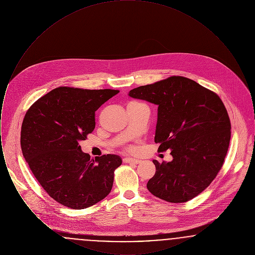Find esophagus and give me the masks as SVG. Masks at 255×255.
Returning a JSON list of instances; mask_svg holds the SVG:
<instances>
[{"instance_id": "34e87169", "label": "esophagus", "mask_w": 255, "mask_h": 255, "mask_svg": "<svg viewBox=\"0 0 255 255\" xmlns=\"http://www.w3.org/2000/svg\"><path fill=\"white\" fill-rule=\"evenodd\" d=\"M123 161H124V162H126V163H135V164H137V163H140V162H141V160H140V159L133 158H123Z\"/></svg>"}]
</instances>
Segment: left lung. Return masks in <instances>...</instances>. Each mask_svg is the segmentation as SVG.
<instances>
[{"mask_svg": "<svg viewBox=\"0 0 255 255\" xmlns=\"http://www.w3.org/2000/svg\"><path fill=\"white\" fill-rule=\"evenodd\" d=\"M129 97L158 105L155 142L171 150L173 159L159 163L147 189L169 203H184L203 192L222 168L231 140V121L221 98L183 76L140 86Z\"/></svg>", "mask_w": 255, "mask_h": 255, "instance_id": "left-lung-1", "label": "left lung"}]
</instances>
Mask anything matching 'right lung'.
Masks as SVG:
<instances>
[{"label": "right lung", "instance_id": "1", "mask_svg": "<svg viewBox=\"0 0 255 255\" xmlns=\"http://www.w3.org/2000/svg\"><path fill=\"white\" fill-rule=\"evenodd\" d=\"M118 90L59 87L39 98L24 116L21 148L46 192L61 205L83 209L109 194L118 155L91 158L79 141L96 127V111Z\"/></svg>", "mask_w": 255, "mask_h": 255}]
</instances>
